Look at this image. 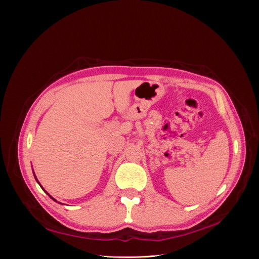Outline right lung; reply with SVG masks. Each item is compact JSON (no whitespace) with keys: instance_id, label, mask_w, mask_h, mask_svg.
I'll list each match as a JSON object with an SVG mask.
<instances>
[{"instance_id":"add662e5","label":"right lung","mask_w":259,"mask_h":259,"mask_svg":"<svg viewBox=\"0 0 259 259\" xmlns=\"http://www.w3.org/2000/svg\"><path fill=\"white\" fill-rule=\"evenodd\" d=\"M35 180H36V179H35ZM47 194H48V193H47ZM48 195H49V194H48ZM49 196H50V195H49ZM50 197H51V196H50ZM51 198H52V197H51ZM52 199H53V198H52ZM53 200H54V199H53Z\"/></svg>"}]
</instances>
